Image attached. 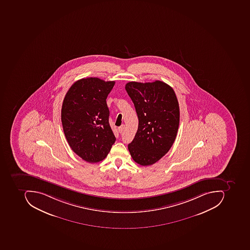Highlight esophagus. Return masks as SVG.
Instances as JSON below:
<instances>
[{
	"label": "esophagus",
	"mask_w": 250,
	"mask_h": 250,
	"mask_svg": "<svg viewBox=\"0 0 250 250\" xmlns=\"http://www.w3.org/2000/svg\"><path fill=\"white\" fill-rule=\"evenodd\" d=\"M125 128V125H123L120 126V127H119V133H122L123 131V130H124Z\"/></svg>",
	"instance_id": "esophagus-1"
}]
</instances>
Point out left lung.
Here are the masks:
<instances>
[{
    "label": "left lung",
    "mask_w": 250,
    "mask_h": 250,
    "mask_svg": "<svg viewBox=\"0 0 250 250\" xmlns=\"http://www.w3.org/2000/svg\"><path fill=\"white\" fill-rule=\"evenodd\" d=\"M126 92L138 117V129L128 150L133 160L152 165L170 150L180 124V107L173 88L164 82H129Z\"/></svg>",
    "instance_id": "left-lung-1"
}]
</instances>
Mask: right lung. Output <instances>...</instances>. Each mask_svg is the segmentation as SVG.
Masks as SVG:
<instances>
[{
	"instance_id": "right-lung-1",
	"label": "right lung",
	"mask_w": 250,
	"mask_h": 250,
	"mask_svg": "<svg viewBox=\"0 0 250 250\" xmlns=\"http://www.w3.org/2000/svg\"><path fill=\"white\" fill-rule=\"evenodd\" d=\"M115 85L97 77L77 80L63 101L62 123L67 143L85 162H102L116 141L106 98Z\"/></svg>"
}]
</instances>
